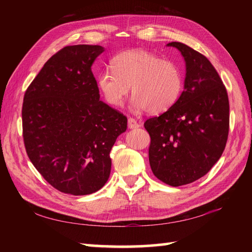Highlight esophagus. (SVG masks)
I'll list each match as a JSON object with an SVG mask.
<instances>
[{"mask_svg": "<svg viewBox=\"0 0 252 252\" xmlns=\"http://www.w3.org/2000/svg\"><path fill=\"white\" fill-rule=\"evenodd\" d=\"M127 126H129V129H137L140 125H138V122L135 119L129 118V119H127Z\"/></svg>", "mask_w": 252, "mask_h": 252, "instance_id": "34e87169", "label": "esophagus"}]
</instances>
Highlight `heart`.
I'll use <instances>...</instances> for the list:
<instances>
[{
    "instance_id": "heart-1",
    "label": "heart",
    "mask_w": 252,
    "mask_h": 252,
    "mask_svg": "<svg viewBox=\"0 0 252 252\" xmlns=\"http://www.w3.org/2000/svg\"><path fill=\"white\" fill-rule=\"evenodd\" d=\"M111 69L98 74L97 88L112 107H121L131 89L133 108L157 115L170 109L181 95L183 82L178 66L154 53H120L111 61Z\"/></svg>"
}]
</instances>
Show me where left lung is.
<instances>
[{"mask_svg": "<svg viewBox=\"0 0 252 252\" xmlns=\"http://www.w3.org/2000/svg\"><path fill=\"white\" fill-rule=\"evenodd\" d=\"M167 46L175 47L184 58V91L170 109L149 118L144 126L151 135L153 173L176 187L202 178L222 156L229 104L226 89L207 57L180 42Z\"/></svg>", "mask_w": 252, "mask_h": 252, "instance_id": "left-lung-1", "label": "left lung"}]
</instances>
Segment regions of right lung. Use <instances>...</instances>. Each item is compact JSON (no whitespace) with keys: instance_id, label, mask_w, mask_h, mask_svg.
Instances as JSON below:
<instances>
[{"instance_id":"obj_1","label":"right lung","mask_w":252,"mask_h":252,"mask_svg":"<svg viewBox=\"0 0 252 252\" xmlns=\"http://www.w3.org/2000/svg\"><path fill=\"white\" fill-rule=\"evenodd\" d=\"M100 45L66 46L47 61L27 89L23 135L32 164L65 194L89 195L108 181L110 151L126 117L99 99L92 72Z\"/></svg>"}]
</instances>
